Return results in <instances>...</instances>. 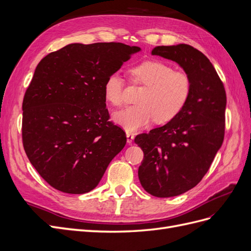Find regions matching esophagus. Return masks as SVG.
<instances>
[{
  "label": "esophagus",
  "instance_id": "esophagus-1",
  "mask_svg": "<svg viewBox=\"0 0 251 251\" xmlns=\"http://www.w3.org/2000/svg\"><path fill=\"white\" fill-rule=\"evenodd\" d=\"M134 138H135V136H134V134H132V133H128V132H126V141H127V143H128V144H131V143L133 142Z\"/></svg>",
  "mask_w": 251,
  "mask_h": 251
}]
</instances>
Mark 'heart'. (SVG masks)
<instances>
[{
	"instance_id": "1",
	"label": "heart",
	"mask_w": 251,
	"mask_h": 251,
	"mask_svg": "<svg viewBox=\"0 0 251 251\" xmlns=\"http://www.w3.org/2000/svg\"><path fill=\"white\" fill-rule=\"evenodd\" d=\"M132 81L139 83L141 91L136 105L114 113V123L126 132H137L156 119L164 124L176 118L186 105L193 83L184 71L161 60L151 59L130 69ZM105 100L113 105H121L125 100V80L119 72H113L103 85Z\"/></svg>"
}]
</instances>
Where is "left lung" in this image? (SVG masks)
I'll return each instance as SVG.
<instances>
[{
  "label": "left lung",
  "instance_id": "obj_1",
  "mask_svg": "<svg viewBox=\"0 0 251 251\" xmlns=\"http://www.w3.org/2000/svg\"><path fill=\"white\" fill-rule=\"evenodd\" d=\"M151 54L176 62L193 83L176 118L135 138L144 154L138 170L142 187L169 198L195 187L209 170L224 139L226 93L209 59L189 45L158 46Z\"/></svg>",
  "mask_w": 251,
  "mask_h": 251
}]
</instances>
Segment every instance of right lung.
<instances>
[{"label":"right lung","mask_w":251,"mask_h":251,"mask_svg":"<svg viewBox=\"0 0 251 251\" xmlns=\"http://www.w3.org/2000/svg\"><path fill=\"white\" fill-rule=\"evenodd\" d=\"M140 50L121 43H75L37 65L23 100V146L57 191H92L125 148L126 133L109 121L103 85Z\"/></svg>","instance_id":"obj_1"}]
</instances>
